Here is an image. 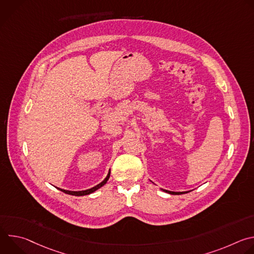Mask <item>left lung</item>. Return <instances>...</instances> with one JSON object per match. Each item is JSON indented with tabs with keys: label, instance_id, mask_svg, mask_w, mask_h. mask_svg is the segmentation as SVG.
<instances>
[{
	"label": "left lung",
	"instance_id": "8db88e82",
	"mask_svg": "<svg viewBox=\"0 0 254 254\" xmlns=\"http://www.w3.org/2000/svg\"><path fill=\"white\" fill-rule=\"evenodd\" d=\"M163 191L169 193V194H172V195H181V194H185V193H188V192H172V191H168V190H165V189H162Z\"/></svg>",
	"mask_w": 254,
	"mask_h": 254
}]
</instances>
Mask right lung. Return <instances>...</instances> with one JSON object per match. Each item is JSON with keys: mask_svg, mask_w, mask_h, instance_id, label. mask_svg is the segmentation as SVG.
Masks as SVG:
<instances>
[{"mask_svg": "<svg viewBox=\"0 0 254 254\" xmlns=\"http://www.w3.org/2000/svg\"><path fill=\"white\" fill-rule=\"evenodd\" d=\"M110 176H111V170H110V172H108V174H107V176L105 177V179L102 181L101 183H99L98 185H96V186H94V187H92L91 189H87V190H83V191H68V190H64V189H59L60 191H62V192H64V193H66V194H69V195H73V196H84V195H89V194H91V193H93V192H95L97 189H99V188H101L104 184H106V182L108 181V179H110Z\"/></svg>", "mask_w": 254, "mask_h": 254, "instance_id": "add662e5", "label": "right lung"}]
</instances>
